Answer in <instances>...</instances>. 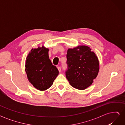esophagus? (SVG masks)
<instances>
[{
	"label": "esophagus",
	"instance_id": "34e87169",
	"mask_svg": "<svg viewBox=\"0 0 125 125\" xmlns=\"http://www.w3.org/2000/svg\"><path fill=\"white\" fill-rule=\"evenodd\" d=\"M57 68H58V70L59 72H60V71H61V68H60V67L58 66V67H57Z\"/></svg>",
	"mask_w": 125,
	"mask_h": 125
}]
</instances>
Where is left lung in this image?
<instances>
[{
	"label": "left lung",
	"mask_w": 125,
	"mask_h": 125,
	"mask_svg": "<svg viewBox=\"0 0 125 125\" xmlns=\"http://www.w3.org/2000/svg\"><path fill=\"white\" fill-rule=\"evenodd\" d=\"M68 69L66 76L70 84L80 90L88 88L97 76L99 59L95 52L85 45L68 48L67 54Z\"/></svg>",
	"instance_id": "obj_1"
}]
</instances>
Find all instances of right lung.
<instances>
[{"label": "right lung", "mask_w": 125, "mask_h": 125, "mask_svg": "<svg viewBox=\"0 0 125 125\" xmlns=\"http://www.w3.org/2000/svg\"><path fill=\"white\" fill-rule=\"evenodd\" d=\"M48 51L44 46L32 48L25 59V71L28 80L41 91L50 88L59 73L49 59Z\"/></svg>", "instance_id": "1"}]
</instances>
